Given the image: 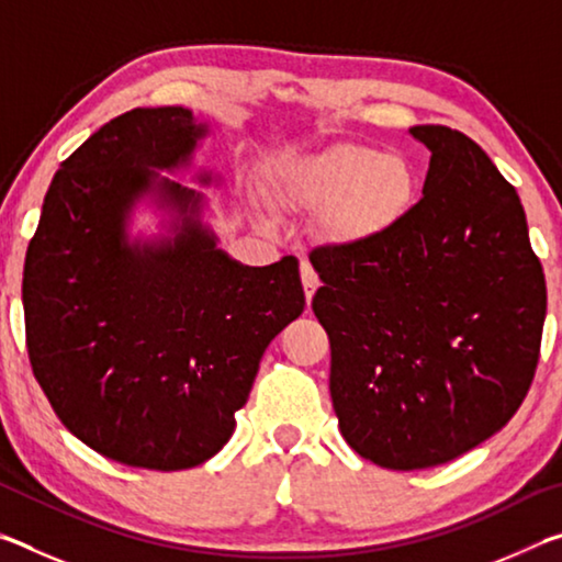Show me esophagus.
<instances>
[{
	"label": "esophagus",
	"instance_id": "obj_1",
	"mask_svg": "<svg viewBox=\"0 0 562 562\" xmlns=\"http://www.w3.org/2000/svg\"><path fill=\"white\" fill-rule=\"evenodd\" d=\"M300 278H302L304 297H307V302H312V297H315V290L319 288V278H317L315 268H312L310 262H302L300 265Z\"/></svg>",
	"mask_w": 562,
	"mask_h": 562
}]
</instances>
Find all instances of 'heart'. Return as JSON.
Masks as SVG:
<instances>
[{
  "label": "heart",
  "mask_w": 562,
  "mask_h": 562,
  "mask_svg": "<svg viewBox=\"0 0 562 562\" xmlns=\"http://www.w3.org/2000/svg\"><path fill=\"white\" fill-rule=\"evenodd\" d=\"M416 198V170L402 154L364 144H335L284 164L272 201L294 211H322L337 243H367L402 221Z\"/></svg>",
  "instance_id": "b5f03b06"
}]
</instances>
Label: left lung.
Listing matches in <instances>:
<instances>
[{"instance_id":"left-lung-1","label":"left lung","mask_w":562,"mask_h":562,"mask_svg":"<svg viewBox=\"0 0 562 562\" xmlns=\"http://www.w3.org/2000/svg\"><path fill=\"white\" fill-rule=\"evenodd\" d=\"M408 133L431 154L422 201L374 240L310 255L339 431L392 471L459 459L510 422L548 302L516 188L461 131Z\"/></svg>"}]
</instances>
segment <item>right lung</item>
I'll list each match as a JSON object with an SVG mask.
<instances>
[{"label": "right lung", "instance_id": "right-lung-1", "mask_svg": "<svg viewBox=\"0 0 562 562\" xmlns=\"http://www.w3.org/2000/svg\"><path fill=\"white\" fill-rule=\"evenodd\" d=\"M205 136L211 123L183 106L109 121L56 170L24 260L36 382L76 439L136 469L213 459L265 349L304 310L297 260H233L201 190L158 173L193 166ZM138 204L159 213L156 236L130 235Z\"/></svg>", "mask_w": 562, "mask_h": 562}]
</instances>
